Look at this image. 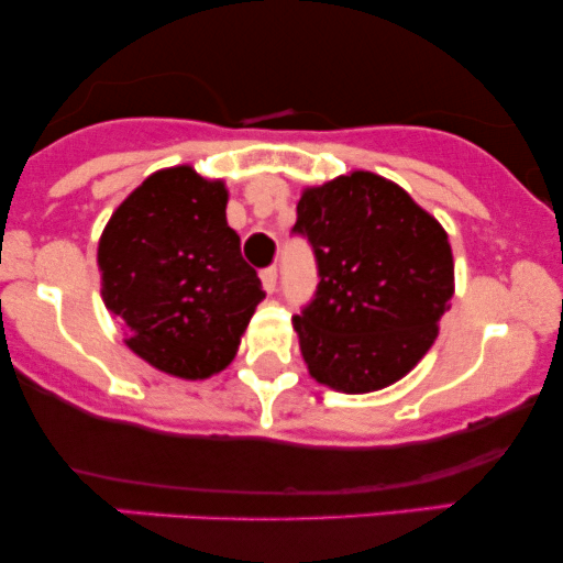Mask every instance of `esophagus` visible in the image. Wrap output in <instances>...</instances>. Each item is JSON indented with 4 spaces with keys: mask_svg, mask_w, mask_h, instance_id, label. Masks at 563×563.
Masks as SVG:
<instances>
[{
    "mask_svg": "<svg viewBox=\"0 0 563 563\" xmlns=\"http://www.w3.org/2000/svg\"><path fill=\"white\" fill-rule=\"evenodd\" d=\"M260 277H262L264 290H267V294H275V288H277V269H275V267L262 269Z\"/></svg>",
    "mask_w": 563,
    "mask_h": 563,
    "instance_id": "esophagus-1",
    "label": "esophagus"
}]
</instances>
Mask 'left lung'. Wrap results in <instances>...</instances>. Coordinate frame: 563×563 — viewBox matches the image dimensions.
<instances>
[{
	"label": "left lung",
	"mask_w": 563,
	"mask_h": 563,
	"mask_svg": "<svg viewBox=\"0 0 563 563\" xmlns=\"http://www.w3.org/2000/svg\"><path fill=\"white\" fill-rule=\"evenodd\" d=\"M294 235L312 245L320 277L294 318L309 376L365 394L410 373L455 290L442 224L399 185L352 172L301 192Z\"/></svg>",
	"instance_id": "left-lung-1"
}]
</instances>
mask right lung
<instances>
[{
	"label": "right lung",
	"instance_id": "obj_1",
	"mask_svg": "<svg viewBox=\"0 0 563 563\" xmlns=\"http://www.w3.org/2000/svg\"><path fill=\"white\" fill-rule=\"evenodd\" d=\"M224 209L222 179L174 166L113 211L97 245L102 301L126 322V346L169 376L224 371L264 299Z\"/></svg>",
	"mask_w": 563,
	"mask_h": 563
}]
</instances>
